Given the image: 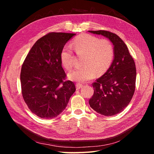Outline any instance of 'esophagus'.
Here are the masks:
<instances>
[{
	"label": "esophagus",
	"instance_id": "34e87169",
	"mask_svg": "<svg viewBox=\"0 0 154 154\" xmlns=\"http://www.w3.org/2000/svg\"><path fill=\"white\" fill-rule=\"evenodd\" d=\"M83 86L82 84H81V83H76V90H79L80 89V88H82Z\"/></svg>",
	"mask_w": 154,
	"mask_h": 154
}]
</instances>
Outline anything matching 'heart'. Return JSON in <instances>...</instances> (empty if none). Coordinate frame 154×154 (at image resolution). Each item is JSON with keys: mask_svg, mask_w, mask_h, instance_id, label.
Returning <instances> with one entry per match:
<instances>
[{"mask_svg": "<svg viewBox=\"0 0 154 154\" xmlns=\"http://www.w3.org/2000/svg\"><path fill=\"white\" fill-rule=\"evenodd\" d=\"M72 48L78 55L84 54L82 65L69 74L71 80L86 82L97 74H102L110 67L114 57V48L109 40L88 34H82L72 41ZM60 61L64 68L71 70L73 67V52L66 46L60 53Z\"/></svg>", "mask_w": 154, "mask_h": 154, "instance_id": "b5f03b06", "label": "heart"}]
</instances>
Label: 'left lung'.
<instances>
[{
  "mask_svg": "<svg viewBox=\"0 0 154 154\" xmlns=\"http://www.w3.org/2000/svg\"><path fill=\"white\" fill-rule=\"evenodd\" d=\"M88 31L106 36L114 45L112 63L92 83L94 94L88 103L97 113L114 116L122 112L132 98L136 88V65L127 45L117 35L105 30Z\"/></svg>",
  "mask_w": 154,
  "mask_h": 154,
  "instance_id": "obj_1",
  "label": "left lung"
}]
</instances>
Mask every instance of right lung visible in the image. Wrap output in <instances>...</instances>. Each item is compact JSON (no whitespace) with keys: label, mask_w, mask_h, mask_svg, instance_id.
<instances>
[{"label":"right lung","mask_w":154,"mask_h":154,"mask_svg":"<svg viewBox=\"0 0 154 154\" xmlns=\"http://www.w3.org/2000/svg\"><path fill=\"white\" fill-rule=\"evenodd\" d=\"M76 34L49 32L37 40L23 62L20 82L22 97L29 110L43 119H52L66 109L76 91L66 80L60 61L65 44Z\"/></svg>","instance_id":"1"}]
</instances>
